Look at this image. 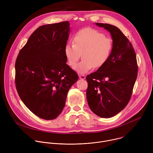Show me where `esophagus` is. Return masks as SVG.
I'll use <instances>...</instances> for the list:
<instances>
[{
    "label": "esophagus",
    "mask_w": 153,
    "mask_h": 153,
    "mask_svg": "<svg viewBox=\"0 0 153 153\" xmlns=\"http://www.w3.org/2000/svg\"><path fill=\"white\" fill-rule=\"evenodd\" d=\"M85 77H86V76L84 74H80L79 75V78L80 79H85Z\"/></svg>",
    "instance_id": "1"
}]
</instances>
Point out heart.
Segmentation results:
<instances>
[{
    "label": "heart",
    "mask_w": 153,
    "mask_h": 153,
    "mask_svg": "<svg viewBox=\"0 0 153 153\" xmlns=\"http://www.w3.org/2000/svg\"><path fill=\"white\" fill-rule=\"evenodd\" d=\"M113 49L111 38L97 30L87 28L75 33L73 43H67L65 47V55L68 65L74 68L82 53L83 59L76 70L85 73L93 68L102 67L110 58Z\"/></svg>",
    "instance_id": "heart-1"
}]
</instances>
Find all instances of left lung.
Instances as JSON below:
<instances>
[{"instance_id": "obj_1", "label": "left lung", "mask_w": 153, "mask_h": 153, "mask_svg": "<svg viewBox=\"0 0 153 153\" xmlns=\"http://www.w3.org/2000/svg\"><path fill=\"white\" fill-rule=\"evenodd\" d=\"M96 24L111 33L113 49L104 65L86 76V99L94 114L110 118L128 103L137 77L138 65L131 43L120 29L108 24Z\"/></svg>"}]
</instances>
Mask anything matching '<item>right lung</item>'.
Listing matches in <instances>:
<instances>
[{"instance_id":"add662e5","label":"right lung","mask_w":153,"mask_h":153,"mask_svg":"<svg viewBox=\"0 0 153 153\" xmlns=\"http://www.w3.org/2000/svg\"><path fill=\"white\" fill-rule=\"evenodd\" d=\"M68 21L39 27L30 36L15 63V84L25 106L36 116L56 119L78 74L66 63Z\"/></svg>"}]
</instances>
